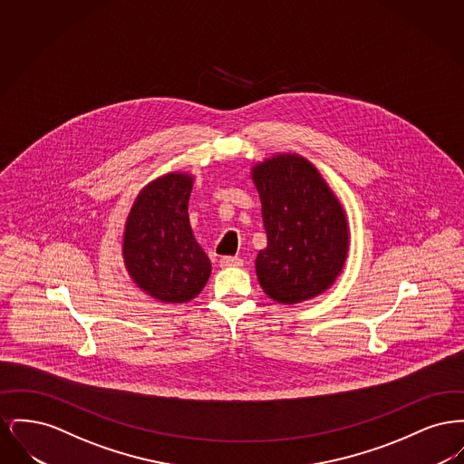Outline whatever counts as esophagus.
<instances>
[{
  "label": "esophagus",
  "mask_w": 464,
  "mask_h": 464,
  "mask_svg": "<svg viewBox=\"0 0 464 464\" xmlns=\"http://www.w3.org/2000/svg\"><path fill=\"white\" fill-rule=\"evenodd\" d=\"M221 267H240L243 266L242 257H231V256H226V257H222Z\"/></svg>",
  "instance_id": "34e87169"
}]
</instances>
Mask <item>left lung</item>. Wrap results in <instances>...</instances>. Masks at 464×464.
I'll return each instance as SVG.
<instances>
[{
  "instance_id": "left-lung-1",
  "label": "left lung",
  "mask_w": 464,
  "mask_h": 464,
  "mask_svg": "<svg viewBox=\"0 0 464 464\" xmlns=\"http://www.w3.org/2000/svg\"><path fill=\"white\" fill-rule=\"evenodd\" d=\"M250 176L263 203L267 245L256 273L267 297L299 304L318 297L341 276L350 252V224L341 199L308 158L276 153Z\"/></svg>"
}]
</instances>
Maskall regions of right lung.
I'll list each match as a JSON object with an SVG mask.
<instances>
[{"label": "right lung", "instance_id": "obj_1", "mask_svg": "<svg viewBox=\"0 0 464 464\" xmlns=\"http://www.w3.org/2000/svg\"><path fill=\"white\" fill-rule=\"evenodd\" d=\"M193 184L195 176L182 170L155 177L137 193L125 221V269L135 287L160 303L193 301L212 273L188 214Z\"/></svg>", "mask_w": 464, "mask_h": 464}]
</instances>
